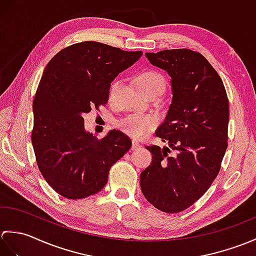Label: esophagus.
<instances>
[{
    "instance_id": "obj_1",
    "label": "esophagus",
    "mask_w": 256,
    "mask_h": 256,
    "mask_svg": "<svg viewBox=\"0 0 256 256\" xmlns=\"http://www.w3.org/2000/svg\"><path fill=\"white\" fill-rule=\"evenodd\" d=\"M138 148H140V144L138 143V142H135V140H133V142H132V150H136Z\"/></svg>"
}]
</instances>
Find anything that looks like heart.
Returning a JSON list of instances; mask_svg holds the SVG:
<instances>
[{"label": "heart", "mask_w": 256, "mask_h": 256, "mask_svg": "<svg viewBox=\"0 0 256 256\" xmlns=\"http://www.w3.org/2000/svg\"><path fill=\"white\" fill-rule=\"evenodd\" d=\"M140 88L146 96H150L154 92L162 94L165 88V79L158 72H144L138 77ZM118 86V82H114L111 86V92L113 94ZM157 124V118L153 116H140L134 114L122 118L118 123V128L124 133L134 138H140L145 136L150 131H152Z\"/></svg>", "instance_id": "heart-1"}]
</instances>
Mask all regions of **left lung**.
Masks as SVG:
<instances>
[{
    "mask_svg": "<svg viewBox=\"0 0 256 256\" xmlns=\"http://www.w3.org/2000/svg\"><path fill=\"white\" fill-rule=\"evenodd\" d=\"M145 56L170 74L172 99L156 131L168 148H145L152 162L140 172V189L155 208L176 214L194 204L218 175L228 148L229 101L220 76L201 54L167 50Z\"/></svg>",
    "mask_w": 256,
    "mask_h": 256,
    "instance_id": "obj_1",
    "label": "left lung"
}]
</instances>
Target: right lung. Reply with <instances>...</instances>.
Returning a JSON list of instances; mask_svg holds the SVG:
<instances>
[{
  "label": "right lung",
  "instance_id": "right-lung-1",
  "mask_svg": "<svg viewBox=\"0 0 256 256\" xmlns=\"http://www.w3.org/2000/svg\"><path fill=\"white\" fill-rule=\"evenodd\" d=\"M142 54L82 42L47 64L32 102V144L42 175L62 197L99 192L111 166L131 148L130 138L116 130L98 140L86 131L82 116L106 104L112 81Z\"/></svg>",
  "mask_w": 256,
  "mask_h": 256
}]
</instances>
